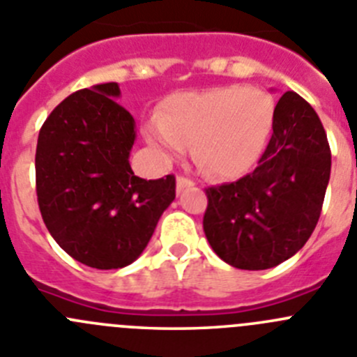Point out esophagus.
<instances>
[{
	"mask_svg": "<svg viewBox=\"0 0 357 357\" xmlns=\"http://www.w3.org/2000/svg\"><path fill=\"white\" fill-rule=\"evenodd\" d=\"M190 186H194V181H192V179L183 178V176H178V178H176V190H178V192H183V190L190 188Z\"/></svg>",
	"mask_w": 357,
	"mask_h": 357,
	"instance_id": "obj_1",
	"label": "esophagus"
}]
</instances>
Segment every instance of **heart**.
Segmentation results:
<instances>
[{
    "mask_svg": "<svg viewBox=\"0 0 357 357\" xmlns=\"http://www.w3.org/2000/svg\"><path fill=\"white\" fill-rule=\"evenodd\" d=\"M271 125L273 105L264 93L224 86L172 95L162 116L149 121L146 137L165 160L195 144V158L208 174L234 178L257 162Z\"/></svg>",
    "mask_w": 357,
    "mask_h": 357,
    "instance_id": "heart-1",
    "label": "heart"
}]
</instances>
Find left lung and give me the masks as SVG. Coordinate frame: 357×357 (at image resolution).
Masks as SVG:
<instances>
[{"label":"left lung","instance_id":"left-lung-1","mask_svg":"<svg viewBox=\"0 0 357 357\" xmlns=\"http://www.w3.org/2000/svg\"><path fill=\"white\" fill-rule=\"evenodd\" d=\"M329 174L331 151L317 112L298 93H284L255 171L206 190L202 225L215 254L248 271L291 259L317 225Z\"/></svg>","mask_w":357,"mask_h":357}]
</instances>
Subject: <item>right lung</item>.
<instances>
[{
	"label": "right lung",
	"instance_id": "right-lung-1",
	"mask_svg": "<svg viewBox=\"0 0 357 357\" xmlns=\"http://www.w3.org/2000/svg\"><path fill=\"white\" fill-rule=\"evenodd\" d=\"M118 82L66 96L38 133L36 195L45 227L70 257L118 269L144 252L176 197L174 176L133 174L135 119L116 98Z\"/></svg>",
	"mask_w": 357,
	"mask_h": 357
}]
</instances>
